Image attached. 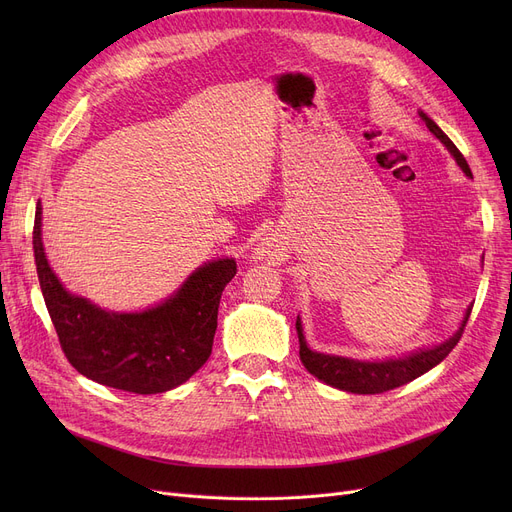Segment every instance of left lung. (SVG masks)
Here are the masks:
<instances>
[{
	"label": "left lung",
	"instance_id": "obj_1",
	"mask_svg": "<svg viewBox=\"0 0 512 512\" xmlns=\"http://www.w3.org/2000/svg\"><path fill=\"white\" fill-rule=\"evenodd\" d=\"M421 120L429 128V132L450 151V155L456 159L459 168L473 178L471 168L467 164V159L463 153L454 147V143L442 132V128L429 118L427 114L419 112ZM473 305L467 307L465 317L461 321V328L456 330L446 342L432 346V348H419V351H413L409 355L394 357V359H384V361H359L351 357H338V355H326V353H317L313 348H309L305 334H303V324L301 317H297V334H299V355L305 365V369L315 375L317 380L326 382L332 388L344 390V392H353V394H382L386 390H394L398 386H405L413 382L419 375L427 373L429 369H434L438 363H442L456 342L461 340L463 330L469 321Z\"/></svg>",
	"mask_w": 512,
	"mask_h": 512
}]
</instances>
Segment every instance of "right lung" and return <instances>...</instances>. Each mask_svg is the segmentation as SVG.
<instances>
[{
	"label": "right lung",
	"instance_id": "1",
	"mask_svg": "<svg viewBox=\"0 0 512 512\" xmlns=\"http://www.w3.org/2000/svg\"><path fill=\"white\" fill-rule=\"evenodd\" d=\"M37 201L33 249L43 299L70 365L85 378L134 394H159L184 384L211 355L218 307L236 274L232 257L211 259L168 299L145 311H107L78 297L49 267Z\"/></svg>",
	"mask_w": 512,
	"mask_h": 512
}]
</instances>
